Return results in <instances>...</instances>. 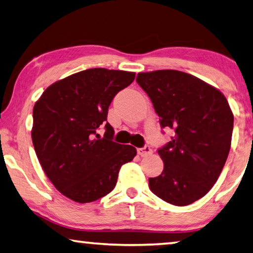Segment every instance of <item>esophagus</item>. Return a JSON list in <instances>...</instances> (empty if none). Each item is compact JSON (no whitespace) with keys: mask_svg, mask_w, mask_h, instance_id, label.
Instances as JSON below:
<instances>
[{"mask_svg":"<svg viewBox=\"0 0 253 253\" xmlns=\"http://www.w3.org/2000/svg\"><path fill=\"white\" fill-rule=\"evenodd\" d=\"M137 153H138V156H141V157H146V156H150V154L152 153V150H151L149 145H145V146H143V148L137 149Z\"/></svg>","mask_w":253,"mask_h":253,"instance_id":"34e87169","label":"esophagus"}]
</instances>
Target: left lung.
Wrapping results in <instances>:
<instances>
[{
	"mask_svg": "<svg viewBox=\"0 0 253 253\" xmlns=\"http://www.w3.org/2000/svg\"><path fill=\"white\" fill-rule=\"evenodd\" d=\"M136 82L161 128L175 130L158 150L164 170L149 178L150 190L170 205H191L211 190L227 160L234 124L229 104L220 90L183 71L139 73Z\"/></svg>",
	"mask_w": 253,
	"mask_h": 253,
	"instance_id": "8db88e82",
	"label": "left lung"
}]
</instances>
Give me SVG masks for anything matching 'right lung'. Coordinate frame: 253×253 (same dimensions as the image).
<instances>
[{"instance_id": "1", "label": "right lung", "mask_w": 253, "mask_h": 253, "mask_svg": "<svg viewBox=\"0 0 253 253\" xmlns=\"http://www.w3.org/2000/svg\"><path fill=\"white\" fill-rule=\"evenodd\" d=\"M135 73L93 68L44 90L34 105L32 139L45 175L75 202L96 201L114 190L120 168L136 156L131 145L112 141L108 109ZM105 126V134H98Z\"/></svg>"}]
</instances>
